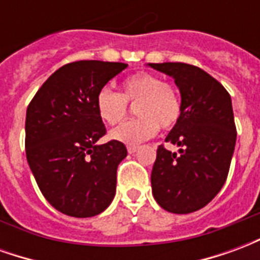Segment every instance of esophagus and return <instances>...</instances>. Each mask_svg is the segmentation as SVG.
<instances>
[{"label": "esophagus", "mask_w": 260, "mask_h": 260, "mask_svg": "<svg viewBox=\"0 0 260 260\" xmlns=\"http://www.w3.org/2000/svg\"><path fill=\"white\" fill-rule=\"evenodd\" d=\"M126 149H128V153H135L136 150H138V146H135V145H129V146H126Z\"/></svg>", "instance_id": "1"}]
</instances>
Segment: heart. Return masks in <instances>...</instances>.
I'll list each match as a JSON object with an SVG mask.
<instances>
[{
	"instance_id": "obj_1",
	"label": "heart",
	"mask_w": 260,
	"mask_h": 260,
	"mask_svg": "<svg viewBox=\"0 0 260 260\" xmlns=\"http://www.w3.org/2000/svg\"><path fill=\"white\" fill-rule=\"evenodd\" d=\"M96 111L104 124L114 126L128 114V104H136L139 118L119 125L111 138L122 143L136 145L156 135L160 129H171L182 115V100L174 85L157 75L138 72L121 82V93L102 89L96 94Z\"/></svg>"
}]
</instances>
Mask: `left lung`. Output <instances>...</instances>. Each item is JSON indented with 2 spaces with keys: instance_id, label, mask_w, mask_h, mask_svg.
I'll return each mask as SVG.
<instances>
[{
  "instance_id": "1",
  "label": "left lung",
  "mask_w": 260,
  "mask_h": 260,
  "mask_svg": "<svg viewBox=\"0 0 260 260\" xmlns=\"http://www.w3.org/2000/svg\"><path fill=\"white\" fill-rule=\"evenodd\" d=\"M173 76L180 87L182 115L166 142L181 147H157L152 191L164 210L186 214L205 207L223 188L237 141L229 91L213 76L184 62L149 64Z\"/></svg>"
}]
</instances>
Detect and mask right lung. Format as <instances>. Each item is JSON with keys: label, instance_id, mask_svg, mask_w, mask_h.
Wrapping results in <instances>:
<instances>
[{"label": "right lung", "instance_id": "obj_1", "mask_svg": "<svg viewBox=\"0 0 260 260\" xmlns=\"http://www.w3.org/2000/svg\"><path fill=\"white\" fill-rule=\"evenodd\" d=\"M128 65L75 61L57 69L27 106L26 158L43 196L58 212L93 217L115 195L122 142H96L107 134L96 94Z\"/></svg>", "mask_w": 260, "mask_h": 260}]
</instances>
